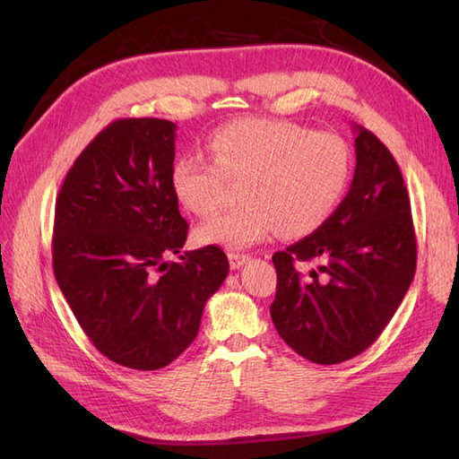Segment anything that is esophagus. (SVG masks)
<instances>
[{
  "mask_svg": "<svg viewBox=\"0 0 459 459\" xmlns=\"http://www.w3.org/2000/svg\"><path fill=\"white\" fill-rule=\"evenodd\" d=\"M228 258H230L231 270H239V268L243 266V264H247L248 260H251V256H248V255H241V253H230Z\"/></svg>",
  "mask_w": 459,
  "mask_h": 459,
  "instance_id": "obj_1",
  "label": "esophagus"
}]
</instances>
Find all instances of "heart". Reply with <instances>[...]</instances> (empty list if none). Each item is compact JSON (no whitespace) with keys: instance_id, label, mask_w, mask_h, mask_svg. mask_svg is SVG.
Wrapping results in <instances>:
<instances>
[{"instance_id":"1","label":"heart","mask_w":459,"mask_h":459,"mask_svg":"<svg viewBox=\"0 0 459 459\" xmlns=\"http://www.w3.org/2000/svg\"><path fill=\"white\" fill-rule=\"evenodd\" d=\"M212 162L184 157L174 162L170 186L197 216L224 203L228 184L239 186L241 206L197 228L201 245L245 248L268 239L302 238L335 211L352 170L351 147L341 135L310 132L290 120L243 118L211 137Z\"/></svg>"}]
</instances>
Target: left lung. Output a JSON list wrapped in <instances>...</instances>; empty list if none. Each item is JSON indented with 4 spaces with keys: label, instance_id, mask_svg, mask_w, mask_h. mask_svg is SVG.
<instances>
[{
    "label": "left lung",
    "instance_id": "obj_1",
    "mask_svg": "<svg viewBox=\"0 0 459 459\" xmlns=\"http://www.w3.org/2000/svg\"><path fill=\"white\" fill-rule=\"evenodd\" d=\"M349 193L308 238L272 256L270 307L280 337L314 364L364 352L391 322L415 273V233L404 178L377 135L352 126ZM312 265L310 271H302Z\"/></svg>",
    "mask_w": 459,
    "mask_h": 459
}]
</instances>
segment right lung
I'll list each match as a JSON object with an SVG mask.
<instances>
[{"label":"right lung","instance_id":"add662e5","mask_svg":"<svg viewBox=\"0 0 459 459\" xmlns=\"http://www.w3.org/2000/svg\"><path fill=\"white\" fill-rule=\"evenodd\" d=\"M176 124L122 118L80 152L55 204L53 272L80 327L113 362L160 369L197 337L230 272L208 245L179 253L187 221L170 186ZM172 254L179 263H166Z\"/></svg>","mask_w":459,"mask_h":459}]
</instances>
